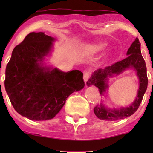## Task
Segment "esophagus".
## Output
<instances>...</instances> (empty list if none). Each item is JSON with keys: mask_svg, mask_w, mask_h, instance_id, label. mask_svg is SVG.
Returning <instances> with one entry per match:
<instances>
[{"mask_svg": "<svg viewBox=\"0 0 153 153\" xmlns=\"http://www.w3.org/2000/svg\"><path fill=\"white\" fill-rule=\"evenodd\" d=\"M90 76H91V72L90 71H88V70H86V71H84L83 73V79L85 81V83H87V81L89 80V79L90 78Z\"/></svg>", "mask_w": 153, "mask_h": 153, "instance_id": "obj_1", "label": "esophagus"}]
</instances>
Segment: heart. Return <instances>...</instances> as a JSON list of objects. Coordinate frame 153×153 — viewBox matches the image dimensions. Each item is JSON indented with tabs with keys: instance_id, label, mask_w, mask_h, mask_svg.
Listing matches in <instances>:
<instances>
[{
	"instance_id": "1",
	"label": "heart",
	"mask_w": 153,
	"mask_h": 153,
	"mask_svg": "<svg viewBox=\"0 0 153 153\" xmlns=\"http://www.w3.org/2000/svg\"><path fill=\"white\" fill-rule=\"evenodd\" d=\"M106 48V44L100 43V44H97L95 45H93L91 47V50L93 52H100V51H102V50H104Z\"/></svg>"
}]
</instances>
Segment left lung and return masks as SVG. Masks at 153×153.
Here are the masks:
<instances>
[{
	"mask_svg": "<svg viewBox=\"0 0 153 153\" xmlns=\"http://www.w3.org/2000/svg\"><path fill=\"white\" fill-rule=\"evenodd\" d=\"M140 45L141 44L139 41V39L136 38L127 51V57L123 60L113 63L111 66H108L104 69H99L96 70L92 75L91 78L87 81V86L94 85L99 89L100 94H102L108 87L106 81L108 76H112L113 74L118 75L126 69H134L140 80V88L138 90L136 98L129 107L127 106L121 108L120 109H110L105 107L102 104H100V106H96L93 109V111L100 120L115 121L126 118L133 114L140 106L148 86L146 66L145 60L141 54Z\"/></svg>",
	"mask_w": 153,
	"mask_h": 153,
	"instance_id": "obj_1",
	"label": "left lung"
}]
</instances>
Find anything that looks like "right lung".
I'll list each match as a JSON object with an SVG mask.
<instances>
[{
    "instance_id": "1",
    "label": "right lung",
    "mask_w": 153,
    "mask_h": 153,
    "mask_svg": "<svg viewBox=\"0 0 153 153\" xmlns=\"http://www.w3.org/2000/svg\"><path fill=\"white\" fill-rule=\"evenodd\" d=\"M53 41L43 32L30 33L14 47L7 65L4 86L10 102L19 114L31 120L53 119L67 97L85 86L79 70L65 73L42 65Z\"/></svg>"
}]
</instances>
